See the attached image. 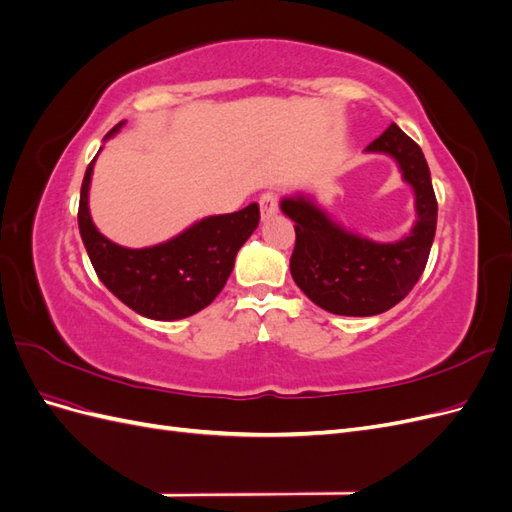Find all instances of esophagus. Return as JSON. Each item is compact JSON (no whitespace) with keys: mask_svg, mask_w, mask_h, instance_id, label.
Listing matches in <instances>:
<instances>
[{"mask_svg":"<svg viewBox=\"0 0 512 512\" xmlns=\"http://www.w3.org/2000/svg\"><path fill=\"white\" fill-rule=\"evenodd\" d=\"M260 213H262V218H271V215H275L277 213V209H280V196H277L275 192H265L260 196Z\"/></svg>","mask_w":512,"mask_h":512,"instance_id":"obj_1","label":"esophagus"}]
</instances>
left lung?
<instances>
[{"label": "left lung", "mask_w": 512, "mask_h": 512, "mask_svg": "<svg viewBox=\"0 0 512 512\" xmlns=\"http://www.w3.org/2000/svg\"><path fill=\"white\" fill-rule=\"evenodd\" d=\"M367 151L393 156L414 188L418 220L408 237L374 243L329 220L312 200H282L297 235L290 256L292 280L309 301L337 316H376L397 305L425 271L436 237L438 200L421 147L391 123Z\"/></svg>", "instance_id": "obj_1"}]
</instances>
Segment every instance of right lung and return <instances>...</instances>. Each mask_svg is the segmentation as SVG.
Returning <instances> with one entry per match:
<instances>
[{
  "instance_id": "right-lung-1",
  "label": "right lung",
  "mask_w": 512,
  "mask_h": 512,
  "mask_svg": "<svg viewBox=\"0 0 512 512\" xmlns=\"http://www.w3.org/2000/svg\"><path fill=\"white\" fill-rule=\"evenodd\" d=\"M121 123L106 134L111 138ZM89 162L79 200V230L100 282L136 314L179 320L205 309L222 292L235 256L258 226L256 203L226 215H211L166 243L128 250L100 235L91 222L87 194L94 173Z\"/></svg>"
}]
</instances>
